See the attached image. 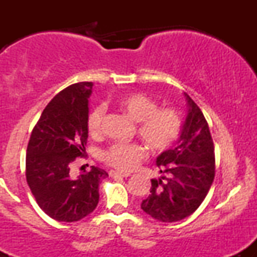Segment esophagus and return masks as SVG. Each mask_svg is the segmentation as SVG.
<instances>
[{"instance_id": "obj_1", "label": "esophagus", "mask_w": 257, "mask_h": 257, "mask_svg": "<svg viewBox=\"0 0 257 257\" xmlns=\"http://www.w3.org/2000/svg\"><path fill=\"white\" fill-rule=\"evenodd\" d=\"M110 176H123V178H128L131 176L129 173H123V172H118V170H110Z\"/></svg>"}]
</instances>
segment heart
<instances>
[{
  "mask_svg": "<svg viewBox=\"0 0 257 257\" xmlns=\"http://www.w3.org/2000/svg\"><path fill=\"white\" fill-rule=\"evenodd\" d=\"M116 106L137 122L138 135L152 152L161 153L170 149L182 131V118L172 107H158L155 100L144 93H126L116 99ZM105 107L95 106L87 116V131L90 137L101 134ZM146 155L140 144L114 143L101 152V159L120 170L134 169Z\"/></svg>",
  "mask_w": 257,
  "mask_h": 257,
  "instance_id": "1",
  "label": "heart"
}]
</instances>
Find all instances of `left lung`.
Listing matches in <instances>:
<instances>
[{"label": "left lung", "mask_w": 257, "mask_h": 257, "mask_svg": "<svg viewBox=\"0 0 257 257\" xmlns=\"http://www.w3.org/2000/svg\"><path fill=\"white\" fill-rule=\"evenodd\" d=\"M188 112L174 149L162 152L157 166L163 176L152 179L141 209L162 222H176L198 209L215 176L214 143L208 122L187 94Z\"/></svg>", "instance_id": "obj_1"}]
</instances>
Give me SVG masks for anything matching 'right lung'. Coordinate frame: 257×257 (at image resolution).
<instances>
[{"mask_svg":"<svg viewBox=\"0 0 257 257\" xmlns=\"http://www.w3.org/2000/svg\"><path fill=\"white\" fill-rule=\"evenodd\" d=\"M91 87V82H79L58 93L43 110L26 150L29 187L38 206L60 222H75L93 213L99 185L108 176L98 167L78 178L70 175L72 162L85 153Z\"/></svg>","mask_w":257,"mask_h":257,"instance_id":"1","label":"right lung"}]
</instances>
